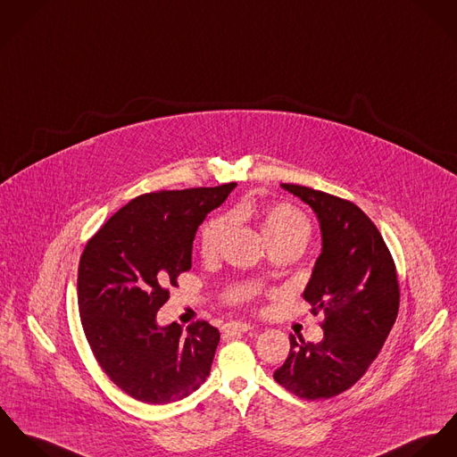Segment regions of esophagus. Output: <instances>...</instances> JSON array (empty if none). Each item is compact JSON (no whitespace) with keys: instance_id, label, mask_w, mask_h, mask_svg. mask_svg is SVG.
Listing matches in <instances>:
<instances>
[{"instance_id":"esophagus-1","label":"esophagus","mask_w":457,"mask_h":457,"mask_svg":"<svg viewBox=\"0 0 457 457\" xmlns=\"http://www.w3.org/2000/svg\"><path fill=\"white\" fill-rule=\"evenodd\" d=\"M222 329H224L226 333L237 335V333H247V331H251L253 326L247 324V322H226Z\"/></svg>"}]
</instances>
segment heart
I'll list each match as a JSON object with an SVG mask.
<instances>
[{
    "label": "heart",
    "instance_id": "1",
    "mask_svg": "<svg viewBox=\"0 0 457 457\" xmlns=\"http://www.w3.org/2000/svg\"><path fill=\"white\" fill-rule=\"evenodd\" d=\"M231 229V217L219 215L210 219L200 233V253L206 259L215 257L228 233ZM261 229L270 242V245L287 244V242H303L310 238V222L300 210L291 204H273L264 210L261 217Z\"/></svg>",
    "mask_w": 457,
    "mask_h": 457
}]
</instances>
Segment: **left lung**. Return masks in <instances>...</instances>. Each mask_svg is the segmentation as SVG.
Listing matches in <instances>:
<instances>
[{"mask_svg":"<svg viewBox=\"0 0 457 457\" xmlns=\"http://www.w3.org/2000/svg\"><path fill=\"white\" fill-rule=\"evenodd\" d=\"M310 204L322 235L303 298L324 310V338L296 342L273 378L304 400H328L366 373L380 353L400 308L396 266L380 231L353 202L304 186L282 184Z\"/></svg>","mask_w":457,"mask_h":457,"instance_id":"left-lung-1","label":"left lung"}]
</instances>
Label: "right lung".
Wrapping results in <instances>:
<instances>
[{
  "label": "right lung",
  "mask_w": 457,
  "mask_h": 457,
  "mask_svg": "<svg viewBox=\"0 0 457 457\" xmlns=\"http://www.w3.org/2000/svg\"><path fill=\"white\" fill-rule=\"evenodd\" d=\"M237 184L157 191L115 212L79 264V312L91 351L131 398L166 405L195 393L210 373L220 335L206 320L157 326L168 287L191 270L193 242Z\"/></svg>",
  "instance_id": "1"
}]
</instances>
